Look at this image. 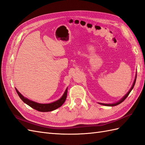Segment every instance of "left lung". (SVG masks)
Wrapping results in <instances>:
<instances>
[{
  "label": "left lung",
  "instance_id": "8db88e82",
  "mask_svg": "<svg viewBox=\"0 0 145 145\" xmlns=\"http://www.w3.org/2000/svg\"><path fill=\"white\" fill-rule=\"evenodd\" d=\"M136 79H137V74H136L135 78V80H134V82H133V85H132V87H131V89H130V90L128 91L127 93V94L125 95L124 97H123V98H122V99H121V100H119V101L116 102V103H112V104H105V103H99V104L102 105H105V106H114L118 105H119L120 103H121L122 101H124V100H125V98L128 97V95H129V93H130V91H132V90L133 89V88L134 86H135V82H136Z\"/></svg>",
  "mask_w": 145,
  "mask_h": 145
}]
</instances>
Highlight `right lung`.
Returning <instances> with one entry per match:
<instances>
[{"label": "right lung", "instance_id": "right-lung-1", "mask_svg": "<svg viewBox=\"0 0 145 145\" xmlns=\"http://www.w3.org/2000/svg\"><path fill=\"white\" fill-rule=\"evenodd\" d=\"M15 90L16 91L18 95V96L20 97L21 99L22 100V101L24 102V103H25L28 106H29L31 107L32 108H33L34 109H36V110L40 111V112L52 111L55 110L56 109L58 108L59 107L61 106L62 105L65 103V101L66 99L67 92H68V88H67L65 91L64 94L63 95V96L57 101L53 102V103H51L42 104V103H36V102L35 101L28 100L27 98L23 97V95L19 92L18 90L16 89V88H15Z\"/></svg>", "mask_w": 145, "mask_h": 145}]
</instances>
